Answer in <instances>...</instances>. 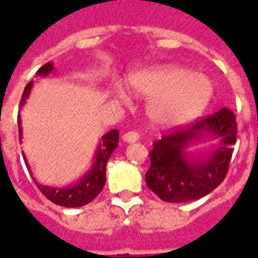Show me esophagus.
<instances>
[{
  "mask_svg": "<svg viewBox=\"0 0 258 258\" xmlns=\"http://www.w3.org/2000/svg\"><path fill=\"white\" fill-rule=\"evenodd\" d=\"M140 140V134L135 133V131H128L123 135V141L124 142H128V144H133V142H137Z\"/></svg>",
  "mask_w": 258,
  "mask_h": 258,
  "instance_id": "esophagus-1",
  "label": "esophagus"
}]
</instances>
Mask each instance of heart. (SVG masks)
Wrapping results in <instances>:
<instances>
[{
  "instance_id": "1",
  "label": "heart",
  "mask_w": 258,
  "mask_h": 258,
  "mask_svg": "<svg viewBox=\"0 0 258 258\" xmlns=\"http://www.w3.org/2000/svg\"><path fill=\"white\" fill-rule=\"evenodd\" d=\"M130 83L140 95L151 98L148 114L163 128L192 121L205 110L213 96V84L206 76L174 66L135 73L130 77ZM116 94L121 101L127 99L121 88Z\"/></svg>"
}]
</instances>
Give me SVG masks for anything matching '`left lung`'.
Returning a JSON list of instances; mask_svg holds the SVG:
<instances>
[{
	"mask_svg": "<svg viewBox=\"0 0 258 258\" xmlns=\"http://www.w3.org/2000/svg\"><path fill=\"white\" fill-rule=\"evenodd\" d=\"M236 118L224 107L184 128H175L153 142L146 171L148 188L164 202L185 203L198 200L216 189L227 175L236 142ZM206 138L217 141L206 157L189 151Z\"/></svg>",
	"mask_w": 258,
	"mask_h": 258,
	"instance_id": "8db88e82",
	"label": "left lung"
}]
</instances>
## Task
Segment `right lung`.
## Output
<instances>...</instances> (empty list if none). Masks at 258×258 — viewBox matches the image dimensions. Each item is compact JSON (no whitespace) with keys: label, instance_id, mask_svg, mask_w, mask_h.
Returning <instances> with one entry per match:
<instances>
[{"label":"right lung","instance_id":"1","mask_svg":"<svg viewBox=\"0 0 258 258\" xmlns=\"http://www.w3.org/2000/svg\"><path fill=\"white\" fill-rule=\"evenodd\" d=\"M53 70V64L51 62L45 63L42 68L38 69L37 74L45 77ZM31 87H33V81L26 85L23 95L20 99V106H23L27 101V98L30 95ZM18 127H19V140H22V120H20V114L18 116ZM118 145V131L117 130H110L109 133L103 135L101 138V142L98 145V149L95 152V160L92 163V167L87 171V173L81 177V178L74 182V184L69 185V186H47V185L38 184L36 179L34 182L38 186V189L41 190V194L49 199L52 203L63 207H81V206L90 203L95 199L99 195V192L103 188V185L106 182V163L109 157L113 153V151L117 148ZM23 159L29 171L31 173L30 166L27 163L25 153L22 152Z\"/></svg>","mask_w":258,"mask_h":258}]
</instances>
